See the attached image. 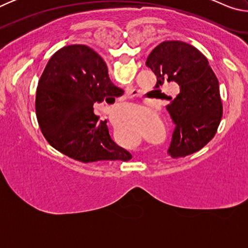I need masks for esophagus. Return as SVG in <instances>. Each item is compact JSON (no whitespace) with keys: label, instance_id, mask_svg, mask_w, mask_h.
I'll return each instance as SVG.
<instances>
[{"label":"esophagus","instance_id":"esophagus-1","mask_svg":"<svg viewBox=\"0 0 248 248\" xmlns=\"http://www.w3.org/2000/svg\"><path fill=\"white\" fill-rule=\"evenodd\" d=\"M137 95H138V92L136 90H128L127 91V96L129 98H133L134 96H137ZM110 123H111L112 125H114V128H116L117 125L119 124L118 120H110Z\"/></svg>","mask_w":248,"mask_h":248}]
</instances>
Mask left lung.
<instances>
[{
	"mask_svg": "<svg viewBox=\"0 0 248 248\" xmlns=\"http://www.w3.org/2000/svg\"><path fill=\"white\" fill-rule=\"evenodd\" d=\"M146 65L156 75V89L166 82L179 85L166 107L175 124L167 153L178 158L202 149L216 136L223 112L219 81L207 58L194 46L170 40L152 50Z\"/></svg>",
	"mask_w": 248,
	"mask_h": 248,
	"instance_id": "obj_1",
	"label": "left lung"
}]
</instances>
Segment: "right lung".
<instances>
[{
  "label": "right lung",
  "mask_w": 248,
  "mask_h": 248,
  "mask_svg": "<svg viewBox=\"0 0 248 248\" xmlns=\"http://www.w3.org/2000/svg\"><path fill=\"white\" fill-rule=\"evenodd\" d=\"M123 94L98 53L84 45L66 46L50 59L37 87L41 132L54 149L78 161H128L132 155L112 141L107 121L93 108Z\"/></svg>",
  "instance_id": "add662e5"
}]
</instances>
